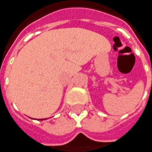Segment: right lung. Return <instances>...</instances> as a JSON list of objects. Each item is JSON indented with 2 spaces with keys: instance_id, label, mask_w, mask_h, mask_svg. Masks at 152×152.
I'll return each mask as SVG.
<instances>
[{
  "instance_id": "right-lung-1",
  "label": "right lung",
  "mask_w": 152,
  "mask_h": 152,
  "mask_svg": "<svg viewBox=\"0 0 152 152\" xmlns=\"http://www.w3.org/2000/svg\"><path fill=\"white\" fill-rule=\"evenodd\" d=\"M43 120H44V119H42V121H43Z\"/></svg>"
}]
</instances>
